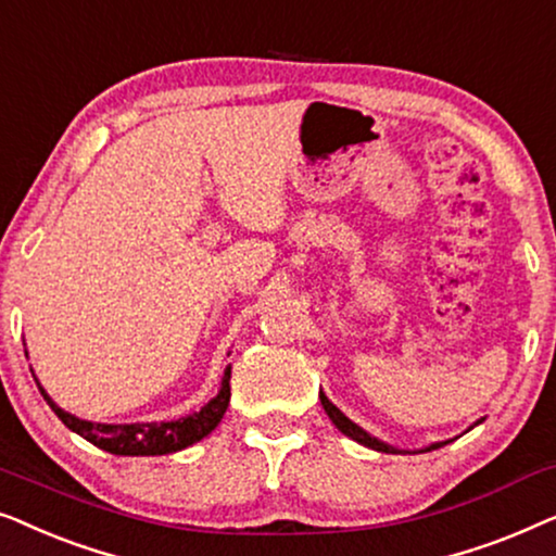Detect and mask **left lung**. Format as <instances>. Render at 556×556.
Instances as JSON below:
<instances>
[{
    "instance_id": "left-lung-1",
    "label": "left lung",
    "mask_w": 556,
    "mask_h": 556,
    "mask_svg": "<svg viewBox=\"0 0 556 556\" xmlns=\"http://www.w3.org/2000/svg\"><path fill=\"white\" fill-rule=\"evenodd\" d=\"M318 397H321V405H324V409H326V415L331 417V422L337 425V428L344 432V435H349L352 440H356V443H362V445H367V447H371V451H382V453H400V451H394V447H390V445H384V443H379L377 438H371V435H367V432H364L359 425H354L352 420H349V417L341 413V409L337 407V405H331L329 402V397H326V394L321 392L318 394ZM445 443H435V445H430V447H425L422 453H428V451H435V447H443Z\"/></svg>"
}]
</instances>
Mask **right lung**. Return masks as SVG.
Segmentation results:
<instances>
[{
    "mask_svg": "<svg viewBox=\"0 0 556 556\" xmlns=\"http://www.w3.org/2000/svg\"><path fill=\"white\" fill-rule=\"evenodd\" d=\"M40 392L42 397L48 400L52 413L65 422V428L78 432L80 438H86L88 443L98 445L101 451L113 453V455H166L197 443V440L210 435V432L217 428V422L223 420L227 405H230V367L225 371L223 390H219L215 400H210L200 413L179 417V420H172V422L101 425V422L78 420V417L65 413V409H60L55 402L48 397V392H45L42 387Z\"/></svg>",
    "mask_w": 556,
    "mask_h": 556,
    "instance_id": "obj_1",
    "label": "right lung"
}]
</instances>
